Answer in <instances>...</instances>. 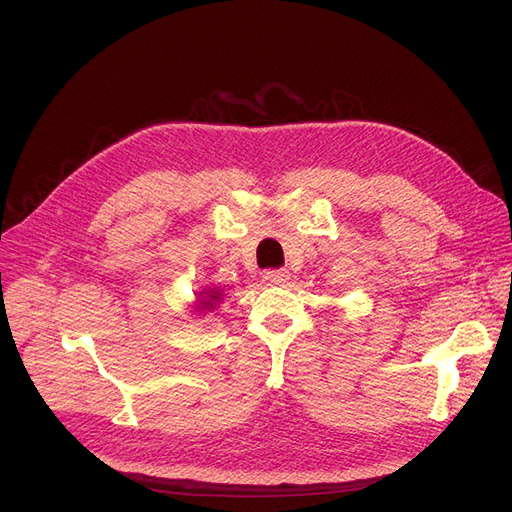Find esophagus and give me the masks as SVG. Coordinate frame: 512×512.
Returning <instances> with one entry per match:
<instances>
[{"mask_svg": "<svg viewBox=\"0 0 512 512\" xmlns=\"http://www.w3.org/2000/svg\"><path fill=\"white\" fill-rule=\"evenodd\" d=\"M288 278H290L288 270H270V272L263 274V280L267 284H284Z\"/></svg>", "mask_w": 512, "mask_h": 512, "instance_id": "obj_1", "label": "esophagus"}]
</instances>
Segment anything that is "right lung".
Instances as JSON below:
<instances>
[{
    "label": "right lung",
    "mask_w": 512,
    "mask_h": 512,
    "mask_svg": "<svg viewBox=\"0 0 512 512\" xmlns=\"http://www.w3.org/2000/svg\"><path fill=\"white\" fill-rule=\"evenodd\" d=\"M222 299H224V294L218 286H205L201 292H197V301H195L193 311L199 315L205 311H213L222 303Z\"/></svg>",
    "instance_id": "right-lung-1"
}]
</instances>
